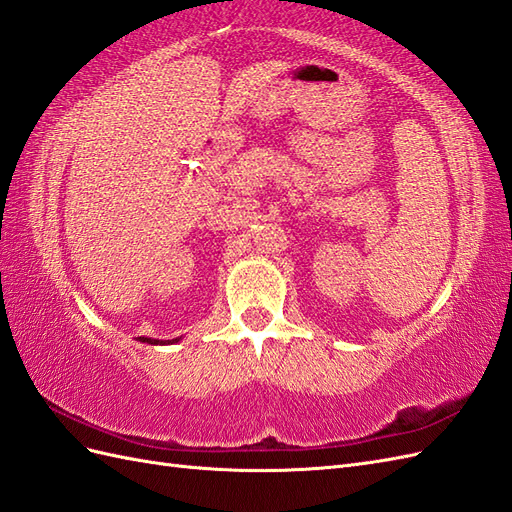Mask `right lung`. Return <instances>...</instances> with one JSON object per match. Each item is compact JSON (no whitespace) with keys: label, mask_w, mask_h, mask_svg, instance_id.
Masks as SVG:
<instances>
[{"label":"right lung","mask_w":512,"mask_h":512,"mask_svg":"<svg viewBox=\"0 0 512 512\" xmlns=\"http://www.w3.org/2000/svg\"><path fill=\"white\" fill-rule=\"evenodd\" d=\"M139 341H141V343H148V345H167V343H178V341H180V337H178V339H171V341H158V339L139 337Z\"/></svg>","instance_id":"obj_1"}]
</instances>
